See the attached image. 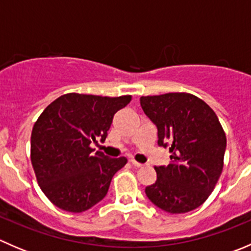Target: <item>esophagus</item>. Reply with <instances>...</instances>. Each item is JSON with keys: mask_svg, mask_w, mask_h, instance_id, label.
<instances>
[{"mask_svg": "<svg viewBox=\"0 0 251 251\" xmlns=\"http://www.w3.org/2000/svg\"><path fill=\"white\" fill-rule=\"evenodd\" d=\"M131 164H132L133 166H135V168H143V164H141V163H138V161H136L135 159H131Z\"/></svg>", "mask_w": 251, "mask_h": 251, "instance_id": "34e87169", "label": "esophagus"}]
</instances>
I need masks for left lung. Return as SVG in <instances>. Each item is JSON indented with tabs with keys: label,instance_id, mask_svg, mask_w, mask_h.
<instances>
[{
	"label": "left lung",
	"instance_id": "obj_1",
	"mask_svg": "<svg viewBox=\"0 0 251 251\" xmlns=\"http://www.w3.org/2000/svg\"><path fill=\"white\" fill-rule=\"evenodd\" d=\"M141 107L158 128V144L169 147L171 163L155 166L149 201L170 214L201 206L214 191L222 169L226 135L215 111L184 92L142 96Z\"/></svg>",
	"mask_w": 251,
	"mask_h": 251
}]
</instances>
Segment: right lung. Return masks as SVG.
I'll return each instance as SVG.
<instances>
[{
	"instance_id": "obj_1",
	"label": "right lung",
	"mask_w": 251,
	"mask_h": 251,
	"mask_svg": "<svg viewBox=\"0 0 251 251\" xmlns=\"http://www.w3.org/2000/svg\"><path fill=\"white\" fill-rule=\"evenodd\" d=\"M131 98L67 93L42 111L32 127L31 164L50 203L82 212L107 196L111 178L127 159L93 153L91 144L105 141L114 114Z\"/></svg>"
}]
</instances>
